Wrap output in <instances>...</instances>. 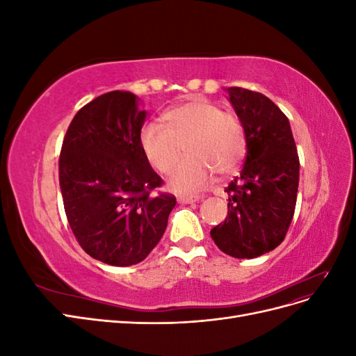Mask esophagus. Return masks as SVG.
I'll list each match as a JSON object with an SVG mask.
<instances>
[{"mask_svg":"<svg viewBox=\"0 0 356 356\" xmlns=\"http://www.w3.org/2000/svg\"><path fill=\"white\" fill-rule=\"evenodd\" d=\"M200 199H203V197L202 196H188V195H179L178 196L179 203H196Z\"/></svg>","mask_w":356,"mask_h":356,"instance_id":"obj_1","label":"esophagus"}]
</instances>
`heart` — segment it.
<instances>
[{
    "label": "heart",
    "instance_id": "1",
    "mask_svg": "<svg viewBox=\"0 0 356 356\" xmlns=\"http://www.w3.org/2000/svg\"><path fill=\"white\" fill-rule=\"evenodd\" d=\"M160 123H149L139 135L148 163L160 174L175 168L184 145L187 157L172 172L169 186L193 193L207 187L213 172L230 175L246 154L242 118L224 111L217 102L195 99L163 113Z\"/></svg>",
    "mask_w": 356,
    "mask_h": 356
}]
</instances>
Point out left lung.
<instances>
[{"mask_svg":"<svg viewBox=\"0 0 356 356\" xmlns=\"http://www.w3.org/2000/svg\"><path fill=\"white\" fill-rule=\"evenodd\" d=\"M230 102L245 124L246 159L225 191L229 212L211 230L222 252L255 258L282 243L294 217L300 160L288 117L260 92L229 88Z\"/></svg>","mask_w":356,"mask_h":356,"instance_id":"8db88e82","label":"left lung"}]
</instances>
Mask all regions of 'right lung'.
<instances>
[{
  "label": "right lung",
  "mask_w": 356,
  "mask_h": 356,
  "mask_svg": "<svg viewBox=\"0 0 356 356\" xmlns=\"http://www.w3.org/2000/svg\"><path fill=\"white\" fill-rule=\"evenodd\" d=\"M145 111L114 90L74 115L59 157L70 227L83 250L111 266L141 263L163 236L177 199L145 159L139 135Z\"/></svg>",
  "instance_id": "right-lung-1"
}]
</instances>
